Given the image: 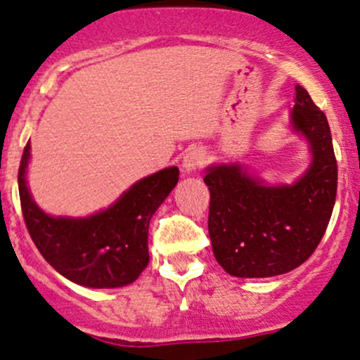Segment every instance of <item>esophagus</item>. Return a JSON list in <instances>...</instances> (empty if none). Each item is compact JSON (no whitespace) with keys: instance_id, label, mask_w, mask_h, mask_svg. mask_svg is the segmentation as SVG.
<instances>
[{"instance_id":"obj_1","label":"esophagus","mask_w":360,"mask_h":360,"mask_svg":"<svg viewBox=\"0 0 360 360\" xmlns=\"http://www.w3.org/2000/svg\"><path fill=\"white\" fill-rule=\"evenodd\" d=\"M205 160H207V156H205V153L202 151V149L192 148L184 155V160H181V168H184L185 173H193V172H197L199 168L204 167Z\"/></svg>"}]
</instances>
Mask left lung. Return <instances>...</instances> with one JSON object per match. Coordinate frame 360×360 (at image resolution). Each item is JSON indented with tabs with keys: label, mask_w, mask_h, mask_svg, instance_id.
Returning a JSON list of instances; mask_svg holds the SVG:
<instances>
[{
	"label": "left lung",
	"mask_w": 360,
	"mask_h": 360,
	"mask_svg": "<svg viewBox=\"0 0 360 360\" xmlns=\"http://www.w3.org/2000/svg\"><path fill=\"white\" fill-rule=\"evenodd\" d=\"M290 126L306 137L308 169L290 185H267L238 163L205 168L209 236L229 276L274 277L304 264L320 245L337 197V160L328 120L296 84Z\"/></svg>",
	"instance_id": "obj_1"
}]
</instances>
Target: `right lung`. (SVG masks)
I'll return each mask as SVG.
<instances>
[{
  "label": "right lung",
  "instance_id": "obj_1",
  "mask_svg": "<svg viewBox=\"0 0 360 360\" xmlns=\"http://www.w3.org/2000/svg\"><path fill=\"white\" fill-rule=\"evenodd\" d=\"M30 143L23 149L18 192L23 219L42 257L60 276L93 289L131 284L148 267V231L153 214L179 181L169 167L136 181L103 211L88 217L49 216L27 187Z\"/></svg>",
  "mask_w": 360,
  "mask_h": 360
}]
</instances>
